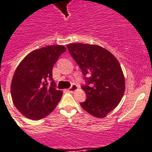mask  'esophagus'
I'll return each mask as SVG.
<instances>
[{
  "mask_svg": "<svg viewBox=\"0 0 152 152\" xmlns=\"http://www.w3.org/2000/svg\"><path fill=\"white\" fill-rule=\"evenodd\" d=\"M77 89V85H75V84H73V85H71V87L70 88H68L67 91H68L69 92H74V91H75Z\"/></svg>",
  "mask_w": 152,
  "mask_h": 152,
  "instance_id": "34e87169",
  "label": "esophagus"
}]
</instances>
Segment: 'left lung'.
Masks as SVG:
<instances>
[{
    "mask_svg": "<svg viewBox=\"0 0 152 152\" xmlns=\"http://www.w3.org/2000/svg\"><path fill=\"white\" fill-rule=\"evenodd\" d=\"M67 46L87 82L81 87L87 99L81 106L95 117L103 118L124 96L125 78L120 63L110 51L98 45L71 43ZM88 74L91 76L85 77Z\"/></svg>",
    "mask_w": 152,
    "mask_h": 152,
    "instance_id": "8db88e82",
    "label": "left lung"
}]
</instances>
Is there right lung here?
Returning a JSON list of instances; mask_svg holds the SVG:
<instances>
[{
	"label": "right lung",
	"mask_w": 152,
	"mask_h": 152,
	"mask_svg": "<svg viewBox=\"0 0 152 152\" xmlns=\"http://www.w3.org/2000/svg\"><path fill=\"white\" fill-rule=\"evenodd\" d=\"M65 51L61 45L44 46L29 53L18 64L11 81V94L14 105L24 116L40 120L57 106L63 92L56 89L52 71Z\"/></svg>",
	"instance_id": "obj_1"
}]
</instances>
